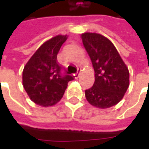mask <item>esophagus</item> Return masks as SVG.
<instances>
[{"label": "esophagus", "instance_id": "1", "mask_svg": "<svg viewBox=\"0 0 149 149\" xmlns=\"http://www.w3.org/2000/svg\"><path fill=\"white\" fill-rule=\"evenodd\" d=\"M81 69L80 68H77V72H76L74 74V77L75 78H78L79 77V76H80V74H81Z\"/></svg>", "mask_w": 149, "mask_h": 149}]
</instances>
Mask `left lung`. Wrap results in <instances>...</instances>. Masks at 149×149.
I'll return each mask as SVG.
<instances>
[{"label":"left lung","mask_w":149,"mask_h":149,"mask_svg":"<svg viewBox=\"0 0 149 149\" xmlns=\"http://www.w3.org/2000/svg\"><path fill=\"white\" fill-rule=\"evenodd\" d=\"M83 45L95 71L93 87L85 90L88 103L107 109L119 103L129 86V72L114 45L102 35L85 33Z\"/></svg>","instance_id":"8db88e82"}]
</instances>
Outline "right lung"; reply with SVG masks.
<instances>
[{
	"label": "right lung",
	"mask_w": 149,
	"mask_h": 149,
	"mask_svg": "<svg viewBox=\"0 0 149 149\" xmlns=\"http://www.w3.org/2000/svg\"><path fill=\"white\" fill-rule=\"evenodd\" d=\"M67 36L52 37L37 49L23 70V86L34 103L52 106L63 97L69 81L74 77L68 74L57 62V53ZM65 71L62 72V70Z\"/></svg>",
	"instance_id": "1"
}]
</instances>
